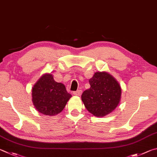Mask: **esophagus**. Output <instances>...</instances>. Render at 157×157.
<instances>
[{
    "label": "esophagus",
    "mask_w": 157,
    "mask_h": 157,
    "mask_svg": "<svg viewBox=\"0 0 157 157\" xmlns=\"http://www.w3.org/2000/svg\"><path fill=\"white\" fill-rule=\"evenodd\" d=\"M82 93V90H78L77 91L73 92V94L76 95V96H80Z\"/></svg>",
    "instance_id": "1"
}]
</instances>
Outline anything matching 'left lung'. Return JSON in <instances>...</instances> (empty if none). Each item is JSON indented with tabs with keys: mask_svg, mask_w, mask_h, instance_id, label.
<instances>
[{
	"mask_svg": "<svg viewBox=\"0 0 157 157\" xmlns=\"http://www.w3.org/2000/svg\"><path fill=\"white\" fill-rule=\"evenodd\" d=\"M89 83L90 89L81 96L87 110L95 117H102L115 109L121 95V88L116 79L105 71H100L94 74Z\"/></svg>",
	"mask_w": 157,
	"mask_h": 157,
	"instance_id": "obj_1",
	"label": "left lung"
}]
</instances>
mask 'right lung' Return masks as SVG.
Returning <instances> with one entry per match:
<instances>
[{
  "mask_svg": "<svg viewBox=\"0 0 157 157\" xmlns=\"http://www.w3.org/2000/svg\"><path fill=\"white\" fill-rule=\"evenodd\" d=\"M32 101L37 110L45 115L60 113L71 98L65 86L54 81L51 74H44L32 88Z\"/></svg>",
  "mask_w": 157,
  "mask_h": 157,
  "instance_id": "obj_1",
  "label": "right lung"
}]
</instances>
